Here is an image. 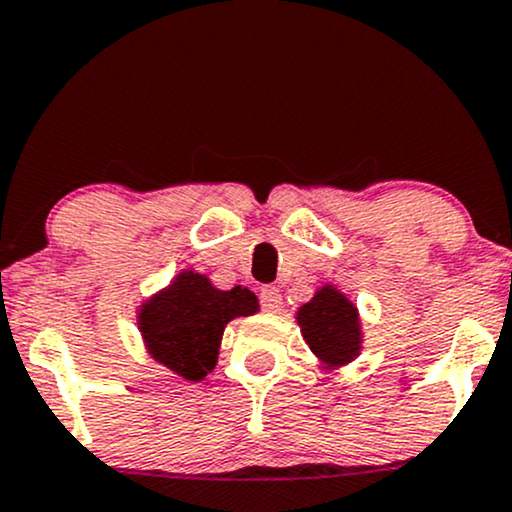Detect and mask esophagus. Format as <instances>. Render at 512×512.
<instances>
[{"mask_svg": "<svg viewBox=\"0 0 512 512\" xmlns=\"http://www.w3.org/2000/svg\"><path fill=\"white\" fill-rule=\"evenodd\" d=\"M260 305H262L267 312H279L281 305H283L279 288L264 286L262 291H260Z\"/></svg>", "mask_w": 512, "mask_h": 512, "instance_id": "esophagus-1", "label": "esophagus"}]
</instances>
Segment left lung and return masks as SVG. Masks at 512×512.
<instances>
[{"label":"left lung","mask_w":512,"mask_h":512,"mask_svg":"<svg viewBox=\"0 0 512 512\" xmlns=\"http://www.w3.org/2000/svg\"><path fill=\"white\" fill-rule=\"evenodd\" d=\"M305 343L326 367H341L362 348L357 307L334 286H322L310 303L298 310Z\"/></svg>","instance_id":"1"}]
</instances>
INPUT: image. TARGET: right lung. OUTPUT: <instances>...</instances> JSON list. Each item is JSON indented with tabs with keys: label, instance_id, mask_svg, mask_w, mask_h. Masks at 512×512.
<instances>
[{
	"label": "right lung",
	"instance_id": "obj_1",
	"mask_svg": "<svg viewBox=\"0 0 512 512\" xmlns=\"http://www.w3.org/2000/svg\"><path fill=\"white\" fill-rule=\"evenodd\" d=\"M260 310L257 295L236 286L219 291L205 274L181 272L143 305L140 334L150 355L178 377L200 381L217 365L226 324Z\"/></svg>",
	"mask_w": 512,
	"mask_h": 512
}]
</instances>
